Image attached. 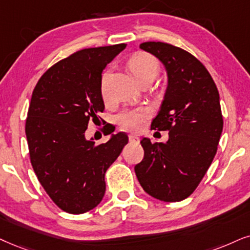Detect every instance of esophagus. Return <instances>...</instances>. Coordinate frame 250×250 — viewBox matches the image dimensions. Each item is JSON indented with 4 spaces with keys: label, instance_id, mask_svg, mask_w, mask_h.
Masks as SVG:
<instances>
[{
    "label": "esophagus",
    "instance_id": "1",
    "mask_svg": "<svg viewBox=\"0 0 250 250\" xmlns=\"http://www.w3.org/2000/svg\"><path fill=\"white\" fill-rule=\"evenodd\" d=\"M129 141L132 142V143H138V142H140V137L134 134H130L129 135Z\"/></svg>",
    "mask_w": 250,
    "mask_h": 250
}]
</instances>
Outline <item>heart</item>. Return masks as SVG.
I'll use <instances>...</instances> for the list:
<instances>
[{
	"label": "heart",
	"instance_id": "heart-1",
	"mask_svg": "<svg viewBox=\"0 0 250 250\" xmlns=\"http://www.w3.org/2000/svg\"><path fill=\"white\" fill-rule=\"evenodd\" d=\"M129 67H130L132 74L138 81H142L148 76H154L158 74L159 70V63L152 55L146 54V53H138L132 56L129 61ZM109 71H106L103 75L102 80V91L103 96L107 99V84H108ZM148 118V110L146 108H127L123 109L118 116V123L120 127L125 130L129 131H140L144 128L145 123Z\"/></svg>",
	"mask_w": 250,
	"mask_h": 250
}]
</instances>
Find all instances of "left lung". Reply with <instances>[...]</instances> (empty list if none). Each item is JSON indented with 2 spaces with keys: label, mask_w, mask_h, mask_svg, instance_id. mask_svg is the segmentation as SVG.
<instances>
[{
  "label": "left lung",
  "mask_w": 250,
  "mask_h": 250,
  "mask_svg": "<svg viewBox=\"0 0 250 250\" xmlns=\"http://www.w3.org/2000/svg\"><path fill=\"white\" fill-rule=\"evenodd\" d=\"M140 48L165 67L166 92L151 129L167 130L168 141L152 144L144 137V158L135 173L150 196L180 202L197 188L216 156L224 123L219 92L209 71L190 53L154 41Z\"/></svg>",
  "instance_id": "left-lung-1"
}]
</instances>
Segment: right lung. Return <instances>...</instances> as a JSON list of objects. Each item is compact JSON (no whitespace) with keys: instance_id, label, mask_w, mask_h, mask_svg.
Listing matches in <instances>:
<instances>
[{"instance_id":"obj_1","label":"right lung","mask_w":250,"mask_h":250,"mask_svg":"<svg viewBox=\"0 0 250 250\" xmlns=\"http://www.w3.org/2000/svg\"><path fill=\"white\" fill-rule=\"evenodd\" d=\"M125 43L82 49L41 76L28 107L25 134L38 180L60 209L92 210L106 190L105 173L128 143L125 132L105 144L85 137L88 122L105 108L102 74Z\"/></svg>"}]
</instances>
